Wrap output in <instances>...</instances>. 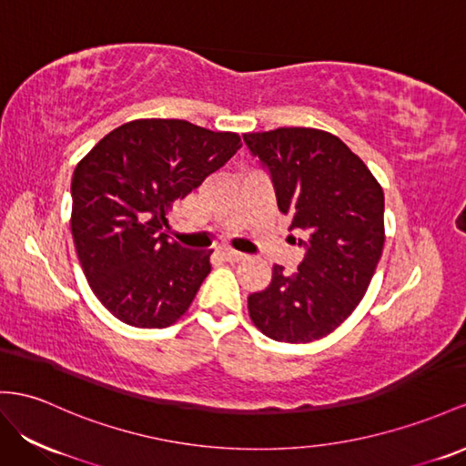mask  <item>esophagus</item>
Segmentation results:
<instances>
[{
    "instance_id": "1",
    "label": "esophagus",
    "mask_w": 466,
    "mask_h": 466,
    "mask_svg": "<svg viewBox=\"0 0 466 466\" xmlns=\"http://www.w3.org/2000/svg\"><path fill=\"white\" fill-rule=\"evenodd\" d=\"M220 258L222 259H226V261H230V264H236V261H242V259H246V256L244 254H240V252H234V249H220Z\"/></svg>"
}]
</instances>
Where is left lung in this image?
Listing matches in <instances>:
<instances>
[{
	"mask_svg": "<svg viewBox=\"0 0 466 466\" xmlns=\"http://www.w3.org/2000/svg\"><path fill=\"white\" fill-rule=\"evenodd\" d=\"M244 141L269 169L289 230L309 238L297 271L276 264L268 288L248 297L249 319L273 340H319L352 315L374 278L386 240L384 190L329 131L278 127Z\"/></svg>",
	"mask_w": 466,
	"mask_h": 466,
	"instance_id": "1",
	"label": "left lung"
}]
</instances>
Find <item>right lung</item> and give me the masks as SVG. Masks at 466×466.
<instances>
[{"mask_svg":"<svg viewBox=\"0 0 466 466\" xmlns=\"http://www.w3.org/2000/svg\"><path fill=\"white\" fill-rule=\"evenodd\" d=\"M234 131L134 119L104 136L73 175V230L94 295L126 325L181 319L210 273V252L167 240L169 212L240 149Z\"/></svg>","mask_w":466,"mask_h":466,"instance_id":"add662e5","label":"right lung"}]
</instances>
